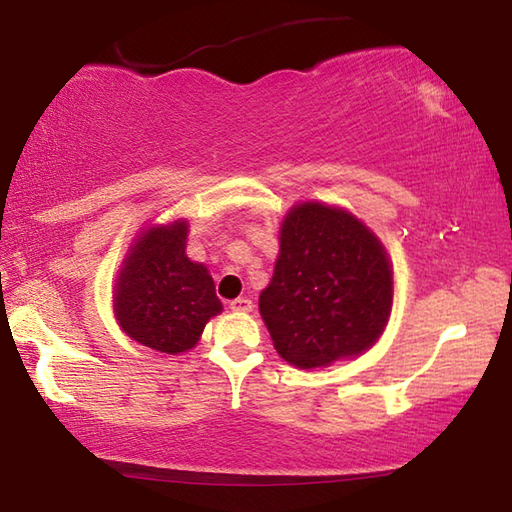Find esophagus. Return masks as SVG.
<instances>
[{
    "mask_svg": "<svg viewBox=\"0 0 512 512\" xmlns=\"http://www.w3.org/2000/svg\"><path fill=\"white\" fill-rule=\"evenodd\" d=\"M231 310H233V312H250V310H253V301L246 299V297L233 299V301H231Z\"/></svg>",
    "mask_w": 512,
    "mask_h": 512,
    "instance_id": "esophagus-1",
    "label": "esophagus"
}]
</instances>
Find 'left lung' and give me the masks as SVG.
<instances>
[{"instance_id": "obj_1", "label": "left lung", "mask_w": 512, "mask_h": 512, "mask_svg": "<svg viewBox=\"0 0 512 512\" xmlns=\"http://www.w3.org/2000/svg\"><path fill=\"white\" fill-rule=\"evenodd\" d=\"M394 303L385 246L356 217L301 202L281 222L273 279L259 312L277 354L301 369L325 367L369 350Z\"/></svg>"}]
</instances>
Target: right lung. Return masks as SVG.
<instances>
[{"mask_svg": "<svg viewBox=\"0 0 512 512\" xmlns=\"http://www.w3.org/2000/svg\"><path fill=\"white\" fill-rule=\"evenodd\" d=\"M189 224L149 226L118 270L114 314L127 336L165 354L187 352L222 312L213 277L184 253Z\"/></svg>", "mask_w": 512, "mask_h": 512, "instance_id": "right-lung-1", "label": "right lung"}]
</instances>
